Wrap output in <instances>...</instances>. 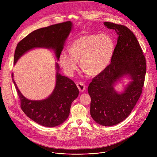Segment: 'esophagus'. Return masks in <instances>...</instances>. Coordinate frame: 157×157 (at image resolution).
Listing matches in <instances>:
<instances>
[{
  "mask_svg": "<svg viewBox=\"0 0 157 157\" xmlns=\"http://www.w3.org/2000/svg\"><path fill=\"white\" fill-rule=\"evenodd\" d=\"M76 86H77L78 89L79 90V91L83 92L85 90L86 86L84 85V84L82 82H78L76 83Z\"/></svg>",
  "mask_w": 157,
  "mask_h": 157,
  "instance_id": "esophagus-1",
  "label": "esophagus"
}]
</instances>
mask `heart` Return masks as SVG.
Returning <instances> with one entry per match:
<instances>
[{
	"label": "heart",
	"instance_id": "obj_1",
	"mask_svg": "<svg viewBox=\"0 0 157 157\" xmlns=\"http://www.w3.org/2000/svg\"><path fill=\"white\" fill-rule=\"evenodd\" d=\"M115 46L113 38L107 34L82 35L70 44L69 53L63 51L60 53L59 63L64 73L73 76L80 59L81 68L89 75L96 76L109 65Z\"/></svg>",
	"mask_w": 157,
	"mask_h": 157
}]
</instances>
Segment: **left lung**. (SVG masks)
<instances>
[{"label":"left lung","mask_w":157,"mask_h":157,"mask_svg":"<svg viewBox=\"0 0 157 157\" xmlns=\"http://www.w3.org/2000/svg\"><path fill=\"white\" fill-rule=\"evenodd\" d=\"M108 29L118 35L114 53L107 68L95 76L87 91L91 98L90 113L98 124L113 126L125 120L131 113L142 93L146 73V60L133 33L126 26L105 21ZM124 74L132 79L122 94L113 84Z\"/></svg>","instance_id":"obj_1"}]
</instances>
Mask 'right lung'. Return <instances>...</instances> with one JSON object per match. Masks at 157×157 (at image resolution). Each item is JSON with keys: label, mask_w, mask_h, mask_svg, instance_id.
<instances>
[{"label": "right lung", "mask_w": 157, "mask_h": 157, "mask_svg": "<svg viewBox=\"0 0 157 157\" xmlns=\"http://www.w3.org/2000/svg\"><path fill=\"white\" fill-rule=\"evenodd\" d=\"M71 29V21H67L32 32L18 43L13 63H15L27 51L38 47L55 50L59 59L64 41ZM56 68L58 70V64ZM12 77L20 101L21 109L34 122L44 127H53L61 124L68 117L71 103L79 94L78 89L73 80L61 76L57 71L56 86L51 96L42 101H31L20 92L13 80V73Z\"/></svg>", "instance_id": "1"}]
</instances>
